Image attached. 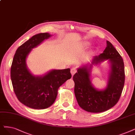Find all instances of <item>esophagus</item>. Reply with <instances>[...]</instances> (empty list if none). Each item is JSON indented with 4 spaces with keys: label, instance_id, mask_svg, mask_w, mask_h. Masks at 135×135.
Wrapping results in <instances>:
<instances>
[{
    "label": "esophagus",
    "instance_id": "obj_1",
    "mask_svg": "<svg viewBox=\"0 0 135 135\" xmlns=\"http://www.w3.org/2000/svg\"><path fill=\"white\" fill-rule=\"evenodd\" d=\"M76 71H77V70H76V68H72V69H71V70H70V72H71V74H72V75H74L75 73H76Z\"/></svg>",
    "mask_w": 135,
    "mask_h": 135
}]
</instances>
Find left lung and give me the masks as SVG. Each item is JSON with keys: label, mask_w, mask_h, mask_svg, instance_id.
Segmentation results:
<instances>
[{"label": "left lung", "mask_w": 135, "mask_h": 135, "mask_svg": "<svg viewBox=\"0 0 135 135\" xmlns=\"http://www.w3.org/2000/svg\"><path fill=\"white\" fill-rule=\"evenodd\" d=\"M106 47L99 56H94L91 64L78 69L73 76L74 93L80 107L90 112L105 111L114 106L119 100L125 84V69L123 59L111 43L106 41ZM107 60L110 69L107 88L96 89L90 79V69L94 64Z\"/></svg>", "instance_id": "8db88e82"}]
</instances>
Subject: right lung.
Wrapping results in <instances>:
<instances>
[{
  "mask_svg": "<svg viewBox=\"0 0 135 135\" xmlns=\"http://www.w3.org/2000/svg\"><path fill=\"white\" fill-rule=\"evenodd\" d=\"M51 36L40 33L20 46L14 56L10 76L19 101L30 108L44 109L55 102L59 87L71 78L70 69L52 70L42 76L32 74L26 65V57L33 48Z\"/></svg>",
  "mask_w": 135,
  "mask_h": 135,
  "instance_id": "1",
  "label": "right lung"
}]
</instances>
